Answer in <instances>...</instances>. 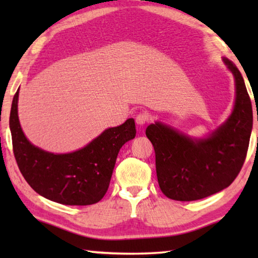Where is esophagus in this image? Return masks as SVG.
I'll return each mask as SVG.
<instances>
[{
  "instance_id": "34e87169",
  "label": "esophagus",
  "mask_w": 258,
  "mask_h": 258,
  "mask_svg": "<svg viewBox=\"0 0 258 258\" xmlns=\"http://www.w3.org/2000/svg\"><path fill=\"white\" fill-rule=\"evenodd\" d=\"M148 119H149V115L147 112H140L135 117V123H137L139 126H143L145 125Z\"/></svg>"
}]
</instances>
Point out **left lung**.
Segmentation results:
<instances>
[{
    "label": "left lung",
    "instance_id": "obj_1",
    "mask_svg": "<svg viewBox=\"0 0 258 258\" xmlns=\"http://www.w3.org/2000/svg\"><path fill=\"white\" fill-rule=\"evenodd\" d=\"M235 78V104L224 125L205 140H191L160 123L146 130L154 146L160 190L178 202L206 198L228 187L246 159L252 128V108L241 73L229 59Z\"/></svg>",
    "mask_w": 258,
    "mask_h": 258
}]
</instances>
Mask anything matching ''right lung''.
Returning <instances> with one entry per match:
<instances>
[{
	"mask_svg": "<svg viewBox=\"0 0 258 258\" xmlns=\"http://www.w3.org/2000/svg\"><path fill=\"white\" fill-rule=\"evenodd\" d=\"M18 95L19 90L12 100L10 130L15 158L25 180L52 202L73 206L100 202L109 187L120 148L135 138L134 119L106 130L81 150L54 155L26 139L18 119Z\"/></svg>",
	"mask_w": 258,
	"mask_h": 258,
	"instance_id": "1",
	"label": "right lung"
}]
</instances>
